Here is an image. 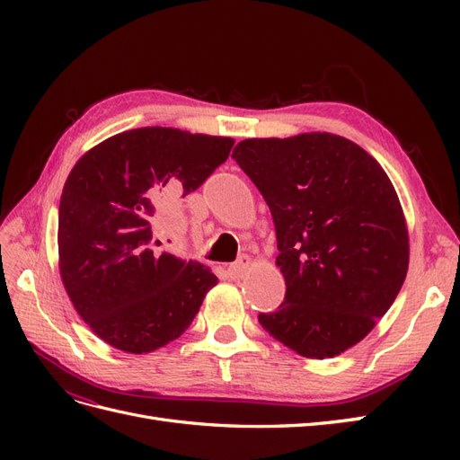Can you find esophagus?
<instances>
[{
    "label": "esophagus",
    "instance_id": "1",
    "mask_svg": "<svg viewBox=\"0 0 460 460\" xmlns=\"http://www.w3.org/2000/svg\"><path fill=\"white\" fill-rule=\"evenodd\" d=\"M249 262H252V259H249L247 255H242L238 261L232 262L228 267L230 278H242L245 274V270L249 269Z\"/></svg>",
    "mask_w": 460,
    "mask_h": 460
}]
</instances>
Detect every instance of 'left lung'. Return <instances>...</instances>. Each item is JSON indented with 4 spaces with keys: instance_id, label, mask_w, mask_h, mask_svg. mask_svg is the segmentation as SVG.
<instances>
[{
    "instance_id": "1",
    "label": "left lung",
    "mask_w": 460,
    "mask_h": 460,
    "mask_svg": "<svg viewBox=\"0 0 460 460\" xmlns=\"http://www.w3.org/2000/svg\"><path fill=\"white\" fill-rule=\"evenodd\" d=\"M232 157L267 201L286 297L259 323L301 357L328 358L363 340L409 269L394 184L374 157L328 132L253 137Z\"/></svg>"
}]
</instances>
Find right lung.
Here are the masks:
<instances>
[{"mask_svg":"<svg viewBox=\"0 0 460 460\" xmlns=\"http://www.w3.org/2000/svg\"><path fill=\"white\" fill-rule=\"evenodd\" d=\"M232 137L147 127L90 149L59 203V267L82 320L115 349L142 355L182 336L218 278L198 261L151 249L157 198L196 191Z\"/></svg>","mask_w":460,"mask_h":460,"instance_id":"add662e5","label":"right lung"}]
</instances>
